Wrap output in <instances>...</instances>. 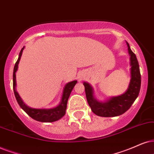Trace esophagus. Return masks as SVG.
Here are the masks:
<instances>
[{
    "label": "esophagus",
    "mask_w": 154,
    "mask_h": 154,
    "mask_svg": "<svg viewBox=\"0 0 154 154\" xmlns=\"http://www.w3.org/2000/svg\"><path fill=\"white\" fill-rule=\"evenodd\" d=\"M78 78L79 80H82V79L84 78V74L82 72H80L78 75Z\"/></svg>",
    "instance_id": "1"
}]
</instances>
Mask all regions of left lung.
Here are the masks:
<instances>
[{
  "mask_svg": "<svg viewBox=\"0 0 154 154\" xmlns=\"http://www.w3.org/2000/svg\"><path fill=\"white\" fill-rule=\"evenodd\" d=\"M130 55L131 64V80L127 90L123 94L113 97L105 102H100L94 97L92 87L89 83L83 82L87 102L91 111L97 116L112 117L122 115L131 107L132 104L139 96L141 88V74L136 54L131 51L129 45L126 42Z\"/></svg>",
  "mask_w": 154,
  "mask_h": 154,
  "instance_id": "8db88e82",
  "label": "left lung"
}]
</instances>
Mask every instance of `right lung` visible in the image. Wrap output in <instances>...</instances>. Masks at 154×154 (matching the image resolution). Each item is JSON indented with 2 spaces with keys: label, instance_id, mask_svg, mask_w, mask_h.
Wrapping results in <instances>:
<instances>
[{
  "label": "right lung",
  "instance_id": "add662e5",
  "mask_svg": "<svg viewBox=\"0 0 154 154\" xmlns=\"http://www.w3.org/2000/svg\"><path fill=\"white\" fill-rule=\"evenodd\" d=\"M24 47L20 50L19 53V57L17 62L15 64L14 69H13V91H14L15 97L16 98V100L20 106L25 111L31 118L33 119L38 121L41 122H53L59 120L62 117L65 116L66 112V109H67V104L68 99H69V95L71 94V91L75 87V85L77 84V81L74 80L70 82H68L65 85L64 87L63 95H62V99L60 101V104L57 106L51 109H35L31 108L27 106L26 104L23 102L22 99L20 98V95L18 94L17 91H16V75L15 72L17 70L18 67V64L20 62L21 56Z\"/></svg>",
  "mask_w": 154,
  "mask_h": 154
}]
</instances>
